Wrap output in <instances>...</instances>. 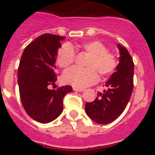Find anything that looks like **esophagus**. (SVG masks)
Here are the masks:
<instances>
[{
  "label": "esophagus",
  "instance_id": "1",
  "mask_svg": "<svg viewBox=\"0 0 155 155\" xmlns=\"http://www.w3.org/2000/svg\"><path fill=\"white\" fill-rule=\"evenodd\" d=\"M74 91H77V92H82L84 91V89L82 88H77V87H74Z\"/></svg>",
  "mask_w": 155,
  "mask_h": 155
}]
</instances>
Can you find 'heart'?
I'll list each match as a JSON object with an SVG mask.
<instances>
[{"mask_svg":"<svg viewBox=\"0 0 155 155\" xmlns=\"http://www.w3.org/2000/svg\"><path fill=\"white\" fill-rule=\"evenodd\" d=\"M78 49L83 51L88 58L86 68H71L64 73V82L78 88L93 84L101 77H106L113 74L117 65L115 55L108 51L106 46L98 41H88L77 45ZM75 54L68 44H63L58 49L57 63L62 68H67L74 62Z\"/></svg>","mask_w":155,"mask_h":155,"instance_id":"obj_1","label":"heart"}]
</instances>
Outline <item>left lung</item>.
Masks as SVG:
<instances>
[{"label":"left lung","instance_id":"left-lung-1","mask_svg":"<svg viewBox=\"0 0 155 155\" xmlns=\"http://www.w3.org/2000/svg\"><path fill=\"white\" fill-rule=\"evenodd\" d=\"M117 47L120 55L117 71L112 74L106 83L104 92H98L93 102L85 105L87 116L97 124H106L118 118L125 109L132 95L134 63L126 48L120 44Z\"/></svg>","mask_w":155,"mask_h":155}]
</instances>
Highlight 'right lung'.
Here are the masks:
<instances>
[{"mask_svg": "<svg viewBox=\"0 0 155 155\" xmlns=\"http://www.w3.org/2000/svg\"><path fill=\"white\" fill-rule=\"evenodd\" d=\"M65 38L50 33L40 35L25 47L19 62L21 102L26 113L41 123L50 122L61 114L63 97L73 90L69 85L49 89L57 81V54Z\"/></svg>", "mask_w": 155, "mask_h": 155, "instance_id": "right-lung-1", "label": "right lung"}]
</instances>
